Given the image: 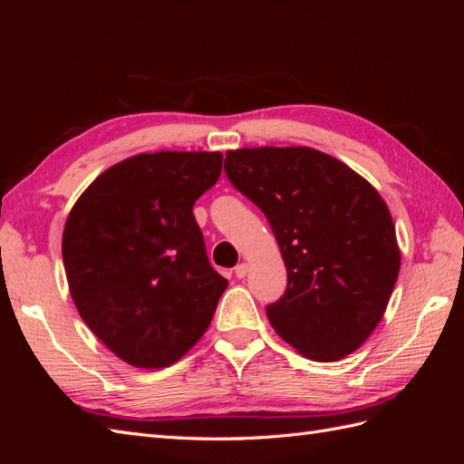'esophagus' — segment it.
I'll use <instances>...</instances> for the list:
<instances>
[{
    "label": "esophagus",
    "mask_w": 464,
    "mask_h": 464,
    "mask_svg": "<svg viewBox=\"0 0 464 464\" xmlns=\"http://www.w3.org/2000/svg\"><path fill=\"white\" fill-rule=\"evenodd\" d=\"M234 273H236V276H237V278H244V276L247 275V263H237V265H236V269H234Z\"/></svg>",
    "instance_id": "1"
}]
</instances>
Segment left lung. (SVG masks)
Returning a JSON list of instances; mask_svg holds the SVG:
<instances>
[{
	"label": "left lung",
	"instance_id": "1",
	"mask_svg": "<svg viewBox=\"0 0 464 464\" xmlns=\"http://www.w3.org/2000/svg\"><path fill=\"white\" fill-rule=\"evenodd\" d=\"M224 170L265 213L286 265L285 296L266 305L276 334L315 362L353 354L383 319L401 269L382 195L312 147L228 150Z\"/></svg>",
	"mask_w": 464,
	"mask_h": 464
}]
</instances>
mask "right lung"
Returning a JSON list of instances; mask_svg holds the SVG:
<instances>
[{"label": "right lung", "instance_id": "add662e5", "mask_svg": "<svg viewBox=\"0 0 464 464\" xmlns=\"http://www.w3.org/2000/svg\"><path fill=\"white\" fill-rule=\"evenodd\" d=\"M222 152H139L81 193L62 254L89 329L133 368L160 370L198 344L228 280L210 266L193 205Z\"/></svg>", "mask_w": 464, "mask_h": 464}]
</instances>
